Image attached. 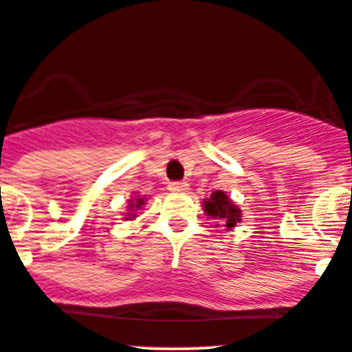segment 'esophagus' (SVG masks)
Listing matches in <instances>:
<instances>
[{
    "label": "esophagus",
    "mask_w": 352,
    "mask_h": 352,
    "mask_svg": "<svg viewBox=\"0 0 352 352\" xmlns=\"http://www.w3.org/2000/svg\"><path fill=\"white\" fill-rule=\"evenodd\" d=\"M169 190H170V192L183 193V192H186V190H188V183H186V182H170L169 183Z\"/></svg>",
    "instance_id": "obj_1"
}]
</instances>
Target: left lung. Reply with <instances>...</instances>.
I'll list each match as a JSON object with an SVG mask.
<instances>
[{
	"label": "left lung",
	"instance_id": "obj_1",
	"mask_svg": "<svg viewBox=\"0 0 352 352\" xmlns=\"http://www.w3.org/2000/svg\"><path fill=\"white\" fill-rule=\"evenodd\" d=\"M204 212L212 219L221 221L226 230H232L233 226H236V223L242 221L239 206L221 190H216L210 199L204 200Z\"/></svg>",
	"mask_w": 352,
	"mask_h": 352
}]
</instances>
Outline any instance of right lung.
<instances>
[{
  "instance_id": "right-lung-1",
  "label": "right lung",
  "mask_w": 352,
  "mask_h": 352,
  "mask_svg": "<svg viewBox=\"0 0 352 352\" xmlns=\"http://www.w3.org/2000/svg\"><path fill=\"white\" fill-rule=\"evenodd\" d=\"M128 212H126V217L124 219H135L136 212L145 206V197H136V199H129L128 200Z\"/></svg>"
}]
</instances>
